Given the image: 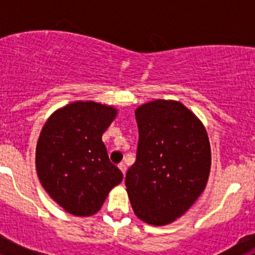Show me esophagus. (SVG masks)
<instances>
[{"instance_id": "esophagus-1", "label": "esophagus", "mask_w": 255, "mask_h": 255, "mask_svg": "<svg viewBox=\"0 0 255 255\" xmlns=\"http://www.w3.org/2000/svg\"><path fill=\"white\" fill-rule=\"evenodd\" d=\"M119 168H120V170L123 171L124 175H125V173H126V164L124 163V162H121V163L119 164Z\"/></svg>"}]
</instances>
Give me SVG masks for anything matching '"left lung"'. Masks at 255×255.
Segmentation results:
<instances>
[{"label":"left lung","instance_id":"left-lung-1","mask_svg":"<svg viewBox=\"0 0 255 255\" xmlns=\"http://www.w3.org/2000/svg\"><path fill=\"white\" fill-rule=\"evenodd\" d=\"M136 161L125 185L134 213L153 226L181 217L203 193L211 145L203 124L176 101L157 100L135 111Z\"/></svg>","mask_w":255,"mask_h":255}]
</instances>
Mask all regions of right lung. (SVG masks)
I'll return each mask as SVG.
<instances>
[{"label":"right lung","mask_w":255,"mask_h":255,"mask_svg":"<svg viewBox=\"0 0 255 255\" xmlns=\"http://www.w3.org/2000/svg\"><path fill=\"white\" fill-rule=\"evenodd\" d=\"M117 115L111 106L74 102L49 116L35 150L38 177L58 206L74 216L100 211L123 172L111 163L102 134Z\"/></svg>","instance_id":"1"}]
</instances>
